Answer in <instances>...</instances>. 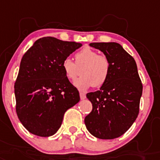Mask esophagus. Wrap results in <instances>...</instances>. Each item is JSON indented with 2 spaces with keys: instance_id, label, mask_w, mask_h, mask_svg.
Listing matches in <instances>:
<instances>
[{
  "instance_id": "1",
  "label": "esophagus",
  "mask_w": 160,
  "mask_h": 160,
  "mask_svg": "<svg viewBox=\"0 0 160 160\" xmlns=\"http://www.w3.org/2000/svg\"><path fill=\"white\" fill-rule=\"evenodd\" d=\"M80 97L81 100H85V98H86V95H85V93L83 92H80Z\"/></svg>"
}]
</instances>
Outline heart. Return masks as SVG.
<instances>
[{
    "label": "heart",
    "instance_id": "obj_1",
    "mask_svg": "<svg viewBox=\"0 0 160 160\" xmlns=\"http://www.w3.org/2000/svg\"><path fill=\"white\" fill-rule=\"evenodd\" d=\"M81 66V75L74 81V85L81 90L92 85L96 88L102 86L108 80L111 69L109 59L90 47H85L76 53L75 63L70 58H65L62 62L65 76L70 80L76 78L79 74L78 68Z\"/></svg>",
    "mask_w": 160,
    "mask_h": 160
}]
</instances>
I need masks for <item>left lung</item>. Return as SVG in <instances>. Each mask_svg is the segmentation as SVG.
Returning a JSON list of instances; mask_svg holds the SVG:
<instances>
[{"mask_svg": "<svg viewBox=\"0 0 160 160\" xmlns=\"http://www.w3.org/2000/svg\"><path fill=\"white\" fill-rule=\"evenodd\" d=\"M90 46L102 51L111 69L106 82L86 97L92 111L85 118L90 134L101 139L124 134L135 121L139 110L143 85L135 60L116 42H95Z\"/></svg>", "mask_w": 160, "mask_h": 160, "instance_id": "8db88e82", "label": "left lung"}]
</instances>
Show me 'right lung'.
<instances>
[{"label":"right lung","mask_w":160,"mask_h":160,"mask_svg":"<svg viewBox=\"0 0 160 160\" xmlns=\"http://www.w3.org/2000/svg\"><path fill=\"white\" fill-rule=\"evenodd\" d=\"M81 46L44 37L23 55L15 83L16 109L21 123L31 134H55L65 111L80 101L79 91L65 76L62 62Z\"/></svg>","instance_id":"add662e5"}]
</instances>
